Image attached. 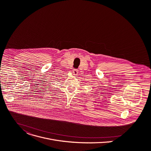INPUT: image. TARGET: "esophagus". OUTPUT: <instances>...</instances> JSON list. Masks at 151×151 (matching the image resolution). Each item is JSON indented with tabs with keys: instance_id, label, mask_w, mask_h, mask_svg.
Listing matches in <instances>:
<instances>
[{
	"instance_id": "esophagus-1",
	"label": "esophagus",
	"mask_w": 151,
	"mask_h": 151,
	"mask_svg": "<svg viewBox=\"0 0 151 151\" xmlns=\"http://www.w3.org/2000/svg\"><path fill=\"white\" fill-rule=\"evenodd\" d=\"M72 73H73V74L74 75H77L78 73V70H76V69H73V70H72Z\"/></svg>"
}]
</instances>
